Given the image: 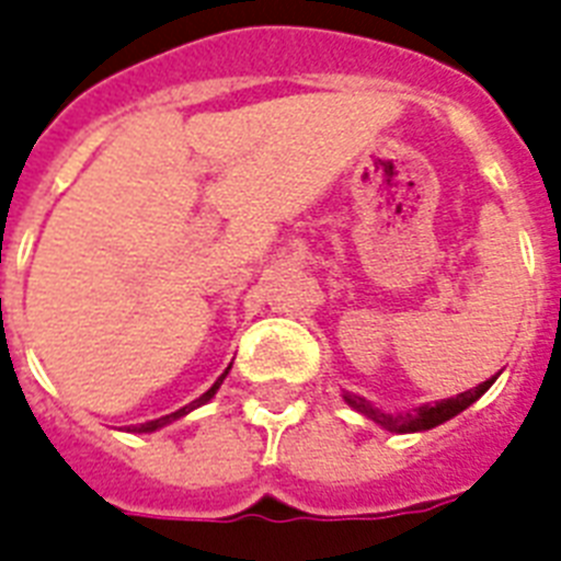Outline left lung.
<instances>
[{
  "label": "left lung",
  "mask_w": 561,
  "mask_h": 561,
  "mask_svg": "<svg viewBox=\"0 0 561 561\" xmlns=\"http://www.w3.org/2000/svg\"><path fill=\"white\" fill-rule=\"evenodd\" d=\"M495 380V377H493ZM493 380H484L481 386H476V389L470 391H461V394H455V398H446L440 400V403H426V407L414 409V412H407V414H386L380 412V409H375L371 403H368L366 398H359V394H345V400H348V407L357 409L359 414H366V417H371L375 423H380L383 430L389 432H423V430H432V426H438V423L449 421V417H455L458 412H463L467 407H472L481 394H484L490 386H493Z\"/></svg>",
  "instance_id": "8db88e82"
}]
</instances>
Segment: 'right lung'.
Masks as SVG:
<instances>
[{"label": "right lung", "instance_id": "add662e5", "mask_svg": "<svg viewBox=\"0 0 561 561\" xmlns=\"http://www.w3.org/2000/svg\"><path fill=\"white\" fill-rule=\"evenodd\" d=\"M225 377H227V371H225V375H221V377H218L216 383H213V389H209V391H204L202 398H198V400H193V403H190V407L178 409V412H172V414H163V417H158V421H147V423H140V426H131L129 432H154V430H161V426H167V423L178 421V417H184L186 412H193V409L204 407V403H207V400L213 398V394H216V389H218V386H221V380H225Z\"/></svg>", "mask_w": 561, "mask_h": 561}]
</instances>
